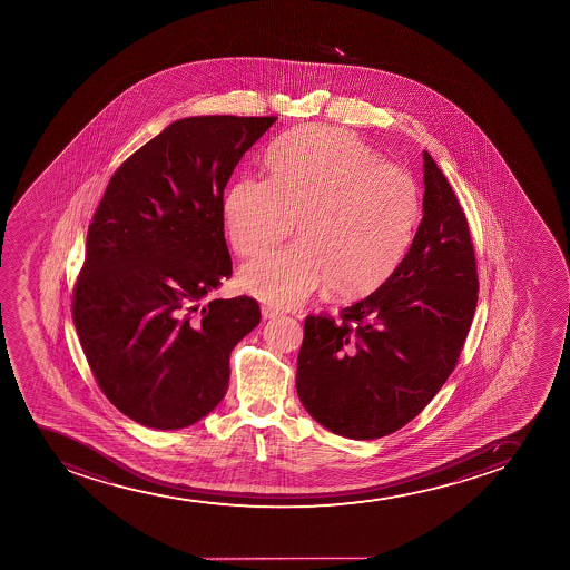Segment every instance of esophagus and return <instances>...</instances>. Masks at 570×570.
<instances>
[{
  "label": "esophagus",
  "instance_id": "esophagus-1",
  "mask_svg": "<svg viewBox=\"0 0 570 570\" xmlns=\"http://www.w3.org/2000/svg\"><path fill=\"white\" fill-rule=\"evenodd\" d=\"M279 315V309L272 308V306H262V317L264 320H275Z\"/></svg>",
  "mask_w": 570,
  "mask_h": 570
}]
</instances>
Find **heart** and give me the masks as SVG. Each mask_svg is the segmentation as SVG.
Returning <instances> with one entry per match:
<instances>
[{
  "label": "heart",
  "mask_w": 570,
  "mask_h": 570,
  "mask_svg": "<svg viewBox=\"0 0 570 570\" xmlns=\"http://www.w3.org/2000/svg\"><path fill=\"white\" fill-rule=\"evenodd\" d=\"M269 180L237 178L224 223L239 256L272 249L298 226L301 243L243 266L250 295L293 308L331 287L342 298L371 295L392 277L413 243L420 190L405 169L355 132L312 125L288 132L268 156Z\"/></svg>",
  "instance_id": "1"
}]
</instances>
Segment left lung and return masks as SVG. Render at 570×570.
<instances>
[{
  "mask_svg": "<svg viewBox=\"0 0 570 570\" xmlns=\"http://www.w3.org/2000/svg\"><path fill=\"white\" fill-rule=\"evenodd\" d=\"M424 216L397 272L373 295L308 315L296 392L312 419L350 439H379L419 416L451 376L478 306L464 210L424 150Z\"/></svg>",
  "mask_w": 570,
  "mask_h": 570,
  "instance_id": "left-lung-1",
  "label": "left lung"
}]
</instances>
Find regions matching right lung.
Instances as JSON below:
<instances>
[{
  "mask_svg": "<svg viewBox=\"0 0 570 570\" xmlns=\"http://www.w3.org/2000/svg\"><path fill=\"white\" fill-rule=\"evenodd\" d=\"M275 119H178L119 165L95 210L73 325L100 390L138 424L207 416L232 350L261 323L250 296L205 298L232 275L224 188Z\"/></svg>",
  "mask_w": 570,
  "mask_h": 570,
  "instance_id": "1",
  "label": "right lung"
}]
</instances>
